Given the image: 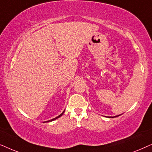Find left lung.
<instances>
[{
  "mask_svg": "<svg viewBox=\"0 0 152 152\" xmlns=\"http://www.w3.org/2000/svg\"><path fill=\"white\" fill-rule=\"evenodd\" d=\"M119 115H117V116H114V117H110V118H113V117H118Z\"/></svg>",
  "mask_w": 152,
  "mask_h": 152,
  "instance_id": "8db88e82",
  "label": "left lung"
}]
</instances>
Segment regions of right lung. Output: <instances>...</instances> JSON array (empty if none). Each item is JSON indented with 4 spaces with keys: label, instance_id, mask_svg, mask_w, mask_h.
<instances>
[{
    "label": "right lung",
    "instance_id": "right-lung-1",
    "mask_svg": "<svg viewBox=\"0 0 152 152\" xmlns=\"http://www.w3.org/2000/svg\"><path fill=\"white\" fill-rule=\"evenodd\" d=\"M64 111H65V110H64V111H63V112H62V113H61V114H60V115H58V117H55V118L52 119V120H48V121H46V122H52V121H53V120H56V119L59 118V117H61V116H62V115H63V113H64Z\"/></svg>",
    "mask_w": 152,
    "mask_h": 152
}]
</instances>
